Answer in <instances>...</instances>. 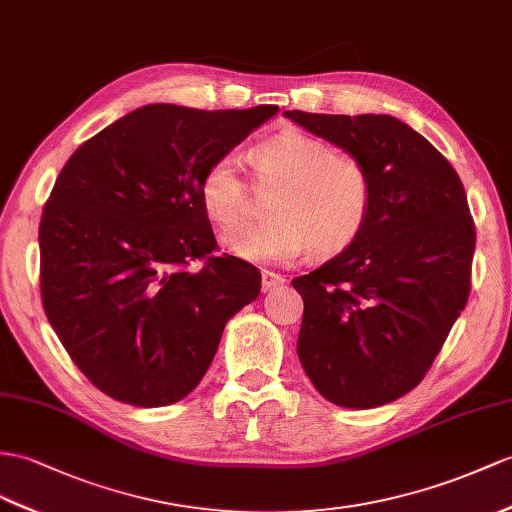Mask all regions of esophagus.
Wrapping results in <instances>:
<instances>
[{
  "label": "esophagus",
  "instance_id": "obj_1",
  "mask_svg": "<svg viewBox=\"0 0 512 512\" xmlns=\"http://www.w3.org/2000/svg\"><path fill=\"white\" fill-rule=\"evenodd\" d=\"M284 284V278L280 276V273H273L269 269H263V273H260V286H263V291H271V289H278V286Z\"/></svg>",
  "mask_w": 512,
  "mask_h": 512
}]
</instances>
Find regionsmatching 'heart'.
<instances>
[{"mask_svg": "<svg viewBox=\"0 0 512 512\" xmlns=\"http://www.w3.org/2000/svg\"><path fill=\"white\" fill-rule=\"evenodd\" d=\"M260 186H273L265 215L256 226L223 236V245L249 263H291L308 247L313 258L345 252L365 230L371 213V180L352 156L299 130H284L252 154ZM247 184L234 154L219 156L199 182V202L219 230L243 217Z\"/></svg>", "mask_w": 512, "mask_h": 512, "instance_id": "1", "label": "heart"}]
</instances>
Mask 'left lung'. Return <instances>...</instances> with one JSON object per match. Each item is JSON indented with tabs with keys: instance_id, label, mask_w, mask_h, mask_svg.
Returning <instances> with one entry per match:
<instances>
[{
	"instance_id": "obj_1",
	"label": "left lung",
	"mask_w": 512,
	"mask_h": 512,
	"mask_svg": "<svg viewBox=\"0 0 512 512\" xmlns=\"http://www.w3.org/2000/svg\"><path fill=\"white\" fill-rule=\"evenodd\" d=\"M284 117L356 158L371 180L358 239L293 280L304 299L299 363L336 406L395 402L426 376L467 304L476 230L463 182L391 115Z\"/></svg>"
}]
</instances>
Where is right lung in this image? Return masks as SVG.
<instances>
[{
  "label": "right lung",
  "mask_w": 512,
  "mask_h": 512,
  "mask_svg": "<svg viewBox=\"0 0 512 512\" xmlns=\"http://www.w3.org/2000/svg\"><path fill=\"white\" fill-rule=\"evenodd\" d=\"M278 106L149 104L80 145L41 228L45 315L73 363L123 404L180 402L204 378L223 328L260 293L256 267L206 258L215 234L199 182Z\"/></svg>",
  "instance_id": "add662e5"
}]
</instances>
